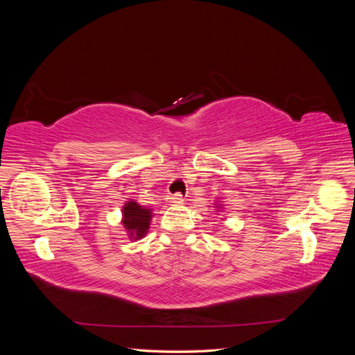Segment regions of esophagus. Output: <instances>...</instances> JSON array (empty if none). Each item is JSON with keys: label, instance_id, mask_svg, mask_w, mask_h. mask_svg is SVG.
Listing matches in <instances>:
<instances>
[{"label": "esophagus", "instance_id": "obj_1", "mask_svg": "<svg viewBox=\"0 0 355 355\" xmlns=\"http://www.w3.org/2000/svg\"><path fill=\"white\" fill-rule=\"evenodd\" d=\"M168 201H170V202H173V204H179V202L184 201V196H182L180 192H176V194H173V196H170V197H168Z\"/></svg>", "mask_w": 355, "mask_h": 355}]
</instances>
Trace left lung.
<instances>
[{"mask_svg": "<svg viewBox=\"0 0 355 355\" xmlns=\"http://www.w3.org/2000/svg\"><path fill=\"white\" fill-rule=\"evenodd\" d=\"M218 207H219V206H218Z\"/></svg>", "mask_w": 355, "mask_h": 355, "instance_id": "left-lung-1", "label": "left lung"}]
</instances>
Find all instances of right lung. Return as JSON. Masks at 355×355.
<instances>
[{
	"label": "right lung",
	"mask_w": 355,
	"mask_h": 355,
	"mask_svg": "<svg viewBox=\"0 0 355 355\" xmlns=\"http://www.w3.org/2000/svg\"><path fill=\"white\" fill-rule=\"evenodd\" d=\"M151 218L153 214L149 209L139 206L135 201L125 202V206L123 209V225L128 231V234H130V239H142L148 232Z\"/></svg>",
	"instance_id": "right-lung-1"
}]
</instances>
